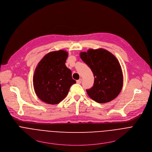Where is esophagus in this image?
<instances>
[{
	"label": "esophagus",
	"mask_w": 152,
	"mask_h": 152,
	"mask_svg": "<svg viewBox=\"0 0 152 152\" xmlns=\"http://www.w3.org/2000/svg\"><path fill=\"white\" fill-rule=\"evenodd\" d=\"M76 82H77V83H79V84L81 83V82H82V79H79V80H77L76 81Z\"/></svg>",
	"instance_id": "esophagus-1"
}]
</instances>
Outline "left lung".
Listing matches in <instances>:
<instances>
[{
    "label": "left lung",
    "instance_id": "8db88e82",
    "mask_svg": "<svg viewBox=\"0 0 152 152\" xmlns=\"http://www.w3.org/2000/svg\"><path fill=\"white\" fill-rule=\"evenodd\" d=\"M80 56L94 74V85L86 90L89 97L99 103L115 99L123 83L121 67L116 57L103 49H90L87 52H80Z\"/></svg>",
    "mask_w": 152,
    "mask_h": 152
}]
</instances>
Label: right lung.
Returning <instances> with one entry per match:
<instances>
[{"label":"right lung","mask_w":152,"mask_h":152,"mask_svg":"<svg viewBox=\"0 0 152 152\" xmlns=\"http://www.w3.org/2000/svg\"><path fill=\"white\" fill-rule=\"evenodd\" d=\"M68 52L60 50L48 53L38 64L33 85L38 97L48 104H55L65 99L71 86L76 82L66 64Z\"/></svg>","instance_id":"1"}]
</instances>
